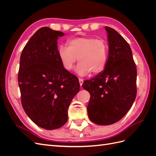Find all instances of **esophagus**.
Here are the masks:
<instances>
[{
  "instance_id": "esophagus-1",
  "label": "esophagus",
  "mask_w": 156,
  "mask_h": 156,
  "mask_svg": "<svg viewBox=\"0 0 156 156\" xmlns=\"http://www.w3.org/2000/svg\"><path fill=\"white\" fill-rule=\"evenodd\" d=\"M79 84H80V86H82V84H83V79H79Z\"/></svg>"
}]
</instances>
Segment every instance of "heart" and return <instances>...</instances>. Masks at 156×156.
<instances>
[{
	"instance_id": "1",
	"label": "heart",
	"mask_w": 156,
	"mask_h": 156,
	"mask_svg": "<svg viewBox=\"0 0 156 156\" xmlns=\"http://www.w3.org/2000/svg\"><path fill=\"white\" fill-rule=\"evenodd\" d=\"M68 47L60 45L58 56L62 66L71 71L77 60L80 62L76 72L80 75H86L90 72L98 74L107 66L109 48L107 42L94 37H79L70 39Z\"/></svg>"
}]
</instances>
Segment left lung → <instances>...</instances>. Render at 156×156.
<instances>
[{"instance_id":"1","label":"left lung","mask_w":156,"mask_h":156,"mask_svg":"<svg viewBox=\"0 0 156 156\" xmlns=\"http://www.w3.org/2000/svg\"><path fill=\"white\" fill-rule=\"evenodd\" d=\"M108 33L107 66L83 87L90 94L87 112L90 120L98 125H110L123 118L136 96V68L128 43L119 32L105 27Z\"/></svg>"}]
</instances>
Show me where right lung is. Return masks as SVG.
<instances>
[{
    "label": "right lung",
    "instance_id": "obj_1",
    "mask_svg": "<svg viewBox=\"0 0 156 156\" xmlns=\"http://www.w3.org/2000/svg\"><path fill=\"white\" fill-rule=\"evenodd\" d=\"M64 33L49 27L37 30L20 58L18 84L23 109L33 122L48 130L68 121V110L79 91L78 78L60 62L57 40Z\"/></svg>",
    "mask_w": 156,
    "mask_h": 156
}]
</instances>
